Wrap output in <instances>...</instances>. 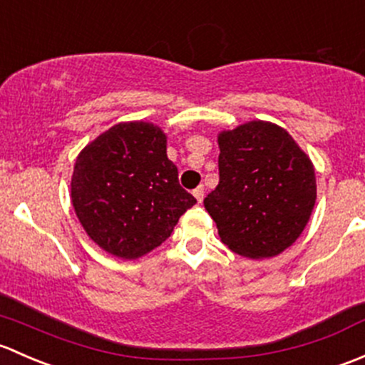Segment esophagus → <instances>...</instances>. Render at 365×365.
Segmentation results:
<instances>
[{"instance_id": "obj_1", "label": "esophagus", "mask_w": 365, "mask_h": 365, "mask_svg": "<svg viewBox=\"0 0 365 365\" xmlns=\"http://www.w3.org/2000/svg\"><path fill=\"white\" fill-rule=\"evenodd\" d=\"M193 195H195V198H197L198 202L204 200V186H202V184H200V186H198V187H195Z\"/></svg>"}]
</instances>
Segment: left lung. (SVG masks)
Masks as SVG:
<instances>
[{
	"label": "left lung",
	"mask_w": 365,
	"mask_h": 365,
	"mask_svg": "<svg viewBox=\"0 0 365 365\" xmlns=\"http://www.w3.org/2000/svg\"><path fill=\"white\" fill-rule=\"evenodd\" d=\"M220 184L204 198L223 244L246 258L279 255L302 234L317 200L306 153L281 126L251 121L217 137Z\"/></svg>",
	"instance_id": "obj_1"
}]
</instances>
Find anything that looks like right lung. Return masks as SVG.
I'll return each mask as SVG.
<instances>
[{
	"label": "right lung",
	"mask_w": 365,
	"mask_h": 365,
	"mask_svg": "<svg viewBox=\"0 0 365 365\" xmlns=\"http://www.w3.org/2000/svg\"><path fill=\"white\" fill-rule=\"evenodd\" d=\"M71 202L78 221L114 257L133 260L170 237L197 198L179 184L167 137L151 123H121L75 161Z\"/></svg>",
	"instance_id": "obj_1"
}]
</instances>
